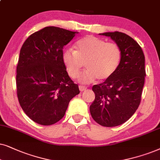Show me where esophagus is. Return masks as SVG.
I'll list each match as a JSON object with an SVG mask.
<instances>
[{"label":"esophagus","mask_w":160,"mask_h":160,"mask_svg":"<svg viewBox=\"0 0 160 160\" xmlns=\"http://www.w3.org/2000/svg\"><path fill=\"white\" fill-rule=\"evenodd\" d=\"M86 88H87V87L84 86H79V89H80V91H83L86 90Z\"/></svg>","instance_id":"esophagus-1"}]
</instances>
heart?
Returning <instances> with one entry per match:
<instances>
[{"instance_id": "obj_1", "label": "heart", "mask_w": 160, "mask_h": 160, "mask_svg": "<svg viewBox=\"0 0 160 160\" xmlns=\"http://www.w3.org/2000/svg\"><path fill=\"white\" fill-rule=\"evenodd\" d=\"M75 50H66L63 61L70 78H78L84 63L87 69L80 76V82L100 81L113 75L120 65L122 52L118 44L107 42L93 36H86L77 42Z\"/></svg>"}]
</instances>
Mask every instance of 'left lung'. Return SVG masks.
Wrapping results in <instances>:
<instances>
[{
    "instance_id": "8db88e82",
    "label": "left lung",
    "mask_w": 160,
    "mask_h": 160,
    "mask_svg": "<svg viewBox=\"0 0 160 160\" xmlns=\"http://www.w3.org/2000/svg\"><path fill=\"white\" fill-rule=\"evenodd\" d=\"M99 34L110 37L118 44L122 58L111 78L92 87L95 99L90 112L99 124L112 127L126 122L139 107L146 76L145 56L138 42L126 33Z\"/></svg>"
}]
</instances>
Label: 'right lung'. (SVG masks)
Returning a JSON list of instances; mask_svg holds the SVG:
<instances>
[{
    "label": "right lung",
    "instance_id": "1",
    "mask_svg": "<svg viewBox=\"0 0 160 160\" xmlns=\"http://www.w3.org/2000/svg\"><path fill=\"white\" fill-rule=\"evenodd\" d=\"M78 32L45 27L32 33L20 49L16 86L19 103L36 123L54 124L80 93L63 61V48Z\"/></svg>",
    "mask_w": 160,
    "mask_h": 160
}]
</instances>
